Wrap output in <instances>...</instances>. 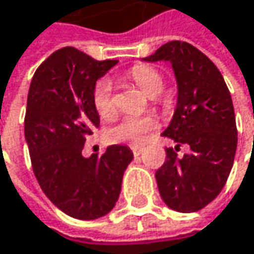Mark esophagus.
Masks as SVG:
<instances>
[{
	"label": "esophagus",
	"mask_w": 254,
	"mask_h": 254,
	"mask_svg": "<svg viewBox=\"0 0 254 254\" xmlns=\"http://www.w3.org/2000/svg\"><path fill=\"white\" fill-rule=\"evenodd\" d=\"M130 150H132L133 156H139V154H141V151H142V148H141V147H136V145L130 147Z\"/></svg>",
	"instance_id": "34e87169"
}]
</instances>
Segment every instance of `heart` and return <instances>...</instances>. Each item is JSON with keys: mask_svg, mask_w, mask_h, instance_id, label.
Listing matches in <instances>:
<instances>
[{"mask_svg": "<svg viewBox=\"0 0 254 254\" xmlns=\"http://www.w3.org/2000/svg\"><path fill=\"white\" fill-rule=\"evenodd\" d=\"M127 76L148 95H156L163 88V76L160 72L147 64L133 66L127 72ZM92 101L97 113L103 119H109L115 115L113 83L109 77L97 80L92 92ZM156 127L157 122L151 116H125L107 130V138L113 144H129L138 147L147 141L148 135Z\"/></svg>", "mask_w": 254, "mask_h": 254, "instance_id": "heart-1", "label": "heart"}]
</instances>
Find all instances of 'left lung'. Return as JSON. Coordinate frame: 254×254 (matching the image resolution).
Segmentation results:
<instances>
[{"label":"left lung","mask_w":254,"mask_h":254,"mask_svg":"<svg viewBox=\"0 0 254 254\" xmlns=\"http://www.w3.org/2000/svg\"><path fill=\"white\" fill-rule=\"evenodd\" d=\"M169 62L177 77V109L163 135L190 153L178 158L166 148V160L156 172L163 201L181 213L203 209L222 191L237 150V125L228 86L200 50L171 41L144 62Z\"/></svg>","instance_id":"obj_1"}]
</instances>
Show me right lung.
Here are the masks:
<instances>
[{"label":"right lung","instance_id":"obj_1","mask_svg":"<svg viewBox=\"0 0 254 254\" xmlns=\"http://www.w3.org/2000/svg\"><path fill=\"white\" fill-rule=\"evenodd\" d=\"M118 60H94L73 47L53 53L35 72L27 94L25 138L33 174L45 195L66 215L91 221L116 204L133 154L110 145L83 157L86 136L100 127L92 92Z\"/></svg>","mask_w":254,"mask_h":254}]
</instances>
